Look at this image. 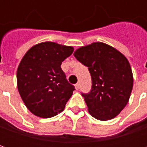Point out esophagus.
<instances>
[{"mask_svg":"<svg viewBox=\"0 0 147 147\" xmlns=\"http://www.w3.org/2000/svg\"><path fill=\"white\" fill-rule=\"evenodd\" d=\"M75 87H76V90L80 89V83H76V84L75 85Z\"/></svg>","mask_w":147,"mask_h":147,"instance_id":"34e87169","label":"esophagus"}]
</instances>
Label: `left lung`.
Here are the masks:
<instances>
[{
	"mask_svg": "<svg viewBox=\"0 0 147 147\" xmlns=\"http://www.w3.org/2000/svg\"><path fill=\"white\" fill-rule=\"evenodd\" d=\"M74 56L88 67L92 80L89 94H82L89 113L99 120L117 117L129 101L133 74L126 57L113 46L93 42L77 49Z\"/></svg>",
	"mask_w": 147,
	"mask_h": 147,
	"instance_id": "8db88e82",
	"label": "left lung"
}]
</instances>
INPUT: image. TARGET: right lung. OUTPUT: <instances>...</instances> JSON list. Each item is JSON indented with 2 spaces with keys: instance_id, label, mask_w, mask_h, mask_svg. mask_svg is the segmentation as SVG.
I'll return each instance as SVG.
<instances>
[{
  "instance_id": "right-lung-1",
  "label": "right lung",
  "mask_w": 147,
  "mask_h": 147,
  "mask_svg": "<svg viewBox=\"0 0 147 147\" xmlns=\"http://www.w3.org/2000/svg\"><path fill=\"white\" fill-rule=\"evenodd\" d=\"M73 51L70 45L44 42L32 46L22 58L16 74L18 90L34 115L50 118L64 109L75 87L61 66Z\"/></svg>"
}]
</instances>
